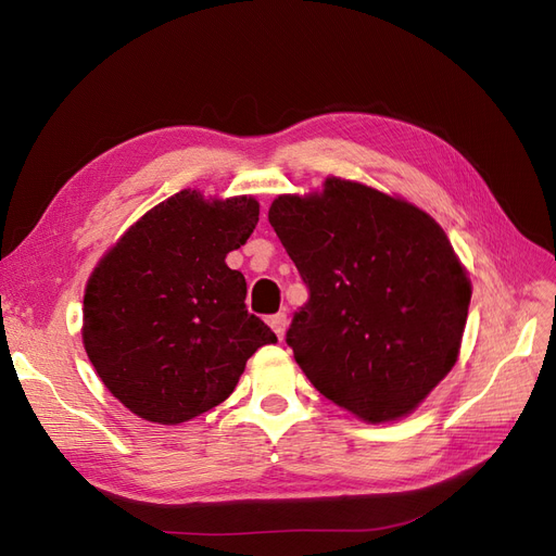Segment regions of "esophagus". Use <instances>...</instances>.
I'll list each match as a JSON object with an SVG mask.
<instances>
[{"label": "esophagus", "instance_id": "esophagus-1", "mask_svg": "<svg viewBox=\"0 0 556 556\" xmlns=\"http://www.w3.org/2000/svg\"><path fill=\"white\" fill-rule=\"evenodd\" d=\"M268 325H271V329L276 331L278 339H282V336H285V327H288V315H285V313H276V315L268 317Z\"/></svg>", "mask_w": 556, "mask_h": 556}]
</instances>
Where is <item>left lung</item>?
I'll list each match as a JSON object with an SVG mask.
<instances>
[{"instance_id": "left-lung-1", "label": "left lung", "mask_w": 556, "mask_h": 556, "mask_svg": "<svg viewBox=\"0 0 556 556\" xmlns=\"http://www.w3.org/2000/svg\"><path fill=\"white\" fill-rule=\"evenodd\" d=\"M268 223L308 288L285 341L315 390L366 422L415 410L457 362L470 304L441 225L343 178L280 194Z\"/></svg>"}]
</instances>
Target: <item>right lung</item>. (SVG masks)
Instances as JSON below:
<instances>
[{
  "mask_svg": "<svg viewBox=\"0 0 556 556\" xmlns=\"http://www.w3.org/2000/svg\"><path fill=\"white\" fill-rule=\"evenodd\" d=\"M260 220L252 197L182 190L134 223L92 271L83 345L106 390L148 422L180 425L237 387L276 333L245 308V278L225 264Z\"/></svg>",
  "mask_w": 556,
  "mask_h": 556,
  "instance_id": "obj_1",
  "label": "right lung"
}]
</instances>
